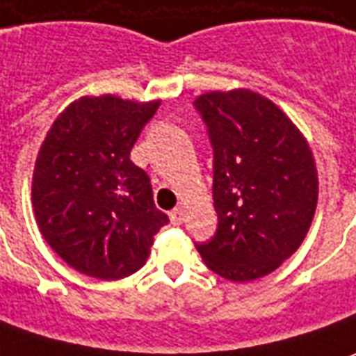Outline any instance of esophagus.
I'll use <instances>...</instances> for the list:
<instances>
[{
	"mask_svg": "<svg viewBox=\"0 0 356 356\" xmlns=\"http://www.w3.org/2000/svg\"><path fill=\"white\" fill-rule=\"evenodd\" d=\"M170 220L173 225H181L183 220H185V210H183V208H175V210H171Z\"/></svg>",
	"mask_w": 356,
	"mask_h": 356,
	"instance_id": "esophagus-1",
	"label": "esophagus"
}]
</instances>
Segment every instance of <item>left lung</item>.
<instances>
[{
	"mask_svg": "<svg viewBox=\"0 0 356 356\" xmlns=\"http://www.w3.org/2000/svg\"><path fill=\"white\" fill-rule=\"evenodd\" d=\"M213 150L218 231L196 243L206 266L231 282L272 273L305 241L318 202L310 146L282 109L256 92L195 100Z\"/></svg>",
	"mask_w": 356,
	"mask_h": 356,
	"instance_id": "obj_1",
	"label": "left lung"
}]
</instances>
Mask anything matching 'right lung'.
I'll list each match as a JSON object with an SVG mask.
<instances>
[{
  "mask_svg": "<svg viewBox=\"0 0 356 356\" xmlns=\"http://www.w3.org/2000/svg\"><path fill=\"white\" fill-rule=\"evenodd\" d=\"M160 102L84 96L54 121L32 175V208L44 238L67 264L98 280L140 270L170 221L156 208L131 150Z\"/></svg>",
  "mask_w": 356,
  "mask_h": 356,
  "instance_id": "add662e5",
  "label": "right lung"
}]
</instances>
